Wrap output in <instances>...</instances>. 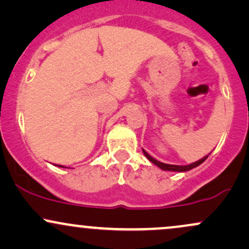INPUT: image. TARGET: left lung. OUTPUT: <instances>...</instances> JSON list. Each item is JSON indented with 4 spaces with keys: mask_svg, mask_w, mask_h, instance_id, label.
Returning <instances> with one entry per match:
<instances>
[{
    "mask_svg": "<svg viewBox=\"0 0 249 249\" xmlns=\"http://www.w3.org/2000/svg\"><path fill=\"white\" fill-rule=\"evenodd\" d=\"M142 152H144L145 157H146L148 160H150L151 162H153L154 165H157V166H158L159 168H161V170H164V171H173V172H186V171L192 170V168L199 166L200 164H202V162L206 160L207 157H208V156H205L204 158H201V159H200V160H198V161L192 162V164H190V165H185V166H180V165L164 164V162H160V161L156 160V159H154V158H152V157H151L150 154H148L145 150H142Z\"/></svg>",
    "mask_w": 249,
    "mask_h": 249,
    "instance_id": "obj_1",
    "label": "left lung"
}]
</instances>
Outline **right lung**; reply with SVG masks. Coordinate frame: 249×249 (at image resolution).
I'll return each instance as SVG.
<instances>
[{
	"mask_svg": "<svg viewBox=\"0 0 249 249\" xmlns=\"http://www.w3.org/2000/svg\"><path fill=\"white\" fill-rule=\"evenodd\" d=\"M58 166H59V167H63V166H62V165H58Z\"/></svg>",
	"mask_w": 249,
	"mask_h": 249,
	"instance_id": "1",
	"label": "right lung"
}]
</instances>
